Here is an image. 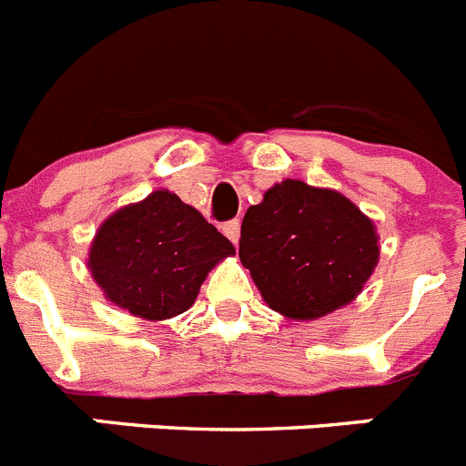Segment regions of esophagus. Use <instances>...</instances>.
Segmentation results:
<instances>
[{
	"label": "esophagus",
	"mask_w": 466,
	"mask_h": 466,
	"mask_svg": "<svg viewBox=\"0 0 466 466\" xmlns=\"http://www.w3.org/2000/svg\"><path fill=\"white\" fill-rule=\"evenodd\" d=\"M222 232H225V237H228L232 244H237L238 234H241V222H238V220L225 222V225H222Z\"/></svg>",
	"instance_id": "1"
}]
</instances>
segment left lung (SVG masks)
I'll return each instance as SVG.
<instances>
[{"label": "left lung", "mask_w": 466, "mask_h": 466, "mask_svg": "<svg viewBox=\"0 0 466 466\" xmlns=\"http://www.w3.org/2000/svg\"><path fill=\"white\" fill-rule=\"evenodd\" d=\"M378 256V234L361 210L300 180L267 189L241 222L238 258L267 305L290 319H319L354 300Z\"/></svg>", "instance_id": "1"}]
</instances>
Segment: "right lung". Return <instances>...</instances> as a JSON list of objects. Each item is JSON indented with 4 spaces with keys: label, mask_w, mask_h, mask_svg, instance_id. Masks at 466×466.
I'll list each match as a JSON object with an SVG mask.
<instances>
[{
    "label": "right lung",
    "mask_w": 466,
    "mask_h": 466,
    "mask_svg": "<svg viewBox=\"0 0 466 466\" xmlns=\"http://www.w3.org/2000/svg\"><path fill=\"white\" fill-rule=\"evenodd\" d=\"M232 253L199 210L159 189L103 222L88 267L115 305L159 321L187 311L206 274Z\"/></svg>",
    "instance_id": "right-lung-1"
}]
</instances>
